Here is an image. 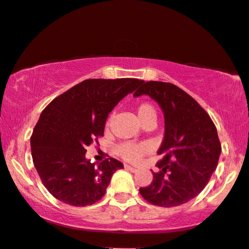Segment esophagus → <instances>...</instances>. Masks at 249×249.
<instances>
[{
    "label": "esophagus",
    "instance_id": "1",
    "mask_svg": "<svg viewBox=\"0 0 249 249\" xmlns=\"http://www.w3.org/2000/svg\"><path fill=\"white\" fill-rule=\"evenodd\" d=\"M125 166V168H126L127 171H130V172H132V173H135V172H137L138 170L135 167H133V166H130V165H127V164H125L124 165Z\"/></svg>",
    "mask_w": 249,
    "mask_h": 249
}]
</instances>
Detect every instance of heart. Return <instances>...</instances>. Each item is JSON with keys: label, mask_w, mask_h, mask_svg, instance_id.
Wrapping results in <instances>:
<instances>
[{"label": "heart", "mask_w": 249, "mask_h": 249, "mask_svg": "<svg viewBox=\"0 0 249 249\" xmlns=\"http://www.w3.org/2000/svg\"><path fill=\"white\" fill-rule=\"evenodd\" d=\"M139 121L141 124L147 121L149 118H156V109L150 102H140L135 107ZM111 124V117H109L106 122V128H109ZM150 151V145L144 142L141 143H135V142H122L115 147V154L119 157L127 161H138L141 157L147 155Z\"/></svg>", "instance_id": "obj_1"}]
</instances>
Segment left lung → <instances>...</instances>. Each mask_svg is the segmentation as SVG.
<instances>
[{
	"instance_id": "8db88e82",
	"label": "left lung",
	"mask_w": 249,
	"mask_h": 249,
	"mask_svg": "<svg viewBox=\"0 0 249 249\" xmlns=\"http://www.w3.org/2000/svg\"><path fill=\"white\" fill-rule=\"evenodd\" d=\"M148 94L165 116V135L157 154V173L148 187L140 188L148 203L174 207L204 190L217 166L221 143L210 115L191 95L166 82H143L134 97Z\"/></svg>"
}]
</instances>
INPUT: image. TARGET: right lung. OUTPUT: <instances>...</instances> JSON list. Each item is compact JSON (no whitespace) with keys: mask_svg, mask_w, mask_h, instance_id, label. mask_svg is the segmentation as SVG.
Wrapping results in <instances>:
<instances>
[{"mask_svg":"<svg viewBox=\"0 0 249 249\" xmlns=\"http://www.w3.org/2000/svg\"><path fill=\"white\" fill-rule=\"evenodd\" d=\"M142 83L138 78L85 79L44 108L33 130L32 157L53 197L82 207L105 196L112 174L123 164L107 158L95 166L85 158L86 148L99 143L109 112Z\"/></svg>","mask_w":249,"mask_h":249,"instance_id":"1","label":"right lung"}]
</instances>
